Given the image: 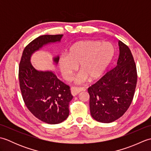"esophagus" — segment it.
<instances>
[{
  "instance_id": "esophagus-1",
  "label": "esophagus",
  "mask_w": 151,
  "mask_h": 151,
  "mask_svg": "<svg viewBox=\"0 0 151 151\" xmlns=\"http://www.w3.org/2000/svg\"><path fill=\"white\" fill-rule=\"evenodd\" d=\"M84 90V88H77V87H72L70 88V92L73 96L77 95L81 91Z\"/></svg>"
}]
</instances>
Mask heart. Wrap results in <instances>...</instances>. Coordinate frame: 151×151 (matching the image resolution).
Returning <instances> with one entry per match:
<instances>
[{"label":"heart","instance_id":"1","mask_svg":"<svg viewBox=\"0 0 151 151\" xmlns=\"http://www.w3.org/2000/svg\"><path fill=\"white\" fill-rule=\"evenodd\" d=\"M115 53L113 45L100 41H81L70 47L67 55L59 59V67L64 78L69 81L77 69L81 70L75 82L82 84L89 79L95 81L103 75Z\"/></svg>","mask_w":151,"mask_h":151}]
</instances>
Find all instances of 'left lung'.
<instances>
[{"label":"left lung","mask_w":151,"mask_h":151,"mask_svg":"<svg viewBox=\"0 0 151 151\" xmlns=\"http://www.w3.org/2000/svg\"><path fill=\"white\" fill-rule=\"evenodd\" d=\"M119 55L116 67L88 88L92 117L103 123L121 117L132 101L137 71L130 49L119 41Z\"/></svg>","instance_id":"1"}]
</instances>
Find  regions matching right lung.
<instances>
[{
  "instance_id": "1",
  "label": "right lung",
  "mask_w": 151,
  "mask_h": 151,
  "mask_svg": "<svg viewBox=\"0 0 151 151\" xmlns=\"http://www.w3.org/2000/svg\"><path fill=\"white\" fill-rule=\"evenodd\" d=\"M62 36L43 35L37 37L24 48L19 63V79L25 104L35 117L50 124L60 123L68 117L73 96L69 86L60 81L52 70L35 68L31 57L43 47L60 43ZM58 61V55L52 58L55 66Z\"/></svg>"
}]
</instances>
